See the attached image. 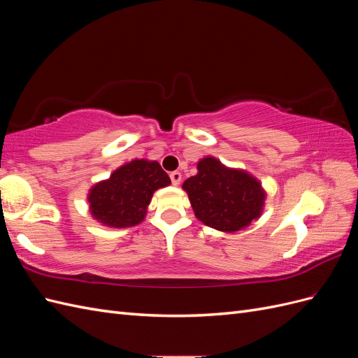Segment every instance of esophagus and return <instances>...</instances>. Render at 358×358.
<instances>
[{
    "label": "esophagus",
    "instance_id": "34e87169",
    "mask_svg": "<svg viewBox=\"0 0 358 358\" xmlns=\"http://www.w3.org/2000/svg\"><path fill=\"white\" fill-rule=\"evenodd\" d=\"M170 179H171L173 185L178 187L179 183H180V180H182V175H180L179 171H171V173H170Z\"/></svg>",
    "mask_w": 358,
    "mask_h": 358
}]
</instances>
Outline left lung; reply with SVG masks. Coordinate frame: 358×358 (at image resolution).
Returning <instances> with one entry per match:
<instances>
[{
  "mask_svg": "<svg viewBox=\"0 0 358 358\" xmlns=\"http://www.w3.org/2000/svg\"><path fill=\"white\" fill-rule=\"evenodd\" d=\"M197 175L183 182L196 218L210 229L236 233L263 213L266 191L251 173L224 166L215 157L197 162Z\"/></svg>",
  "mask_w": 358,
  "mask_h": 358,
  "instance_id": "1",
  "label": "left lung"
}]
</instances>
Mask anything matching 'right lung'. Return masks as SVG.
<instances>
[{"label": "right lung", "mask_w": 358, "mask_h": 358, "mask_svg": "<svg viewBox=\"0 0 358 358\" xmlns=\"http://www.w3.org/2000/svg\"><path fill=\"white\" fill-rule=\"evenodd\" d=\"M170 183L159 162L129 161L116 169L109 179L92 185L88 192L91 216L112 229L134 227L145 220L154 192Z\"/></svg>", "instance_id": "right-lung-1"}]
</instances>
